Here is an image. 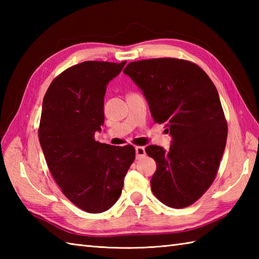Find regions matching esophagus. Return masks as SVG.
Returning a JSON list of instances; mask_svg holds the SVG:
<instances>
[{"instance_id": "esophagus-1", "label": "esophagus", "mask_w": 259, "mask_h": 259, "mask_svg": "<svg viewBox=\"0 0 259 259\" xmlns=\"http://www.w3.org/2000/svg\"><path fill=\"white\" fill-rule=\"evenodd\" d=\"M146 155V150H145V148L144 147H140V146H138V147H136V157L137 158H141V157H144Z\"/></svg>"}]
</instances>
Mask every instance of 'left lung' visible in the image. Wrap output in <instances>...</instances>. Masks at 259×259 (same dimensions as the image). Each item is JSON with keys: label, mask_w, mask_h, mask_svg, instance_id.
I'll return each instance as SVG.
<instances>
[{"label": "left lung", "mask_w": 259, "mask_h": 259, "mask_svg": "<svg viewBox=\"0 0 259 259\" xmlns=\"http://www.w3.org/2000/svg\"><path fill=\"white\" fill-rule=\"evenodd\" d=\"M144 93L153 121L171 135L168 150L150 145L157 170L150 180L159 200L171 208L192 205L216 178L227 140L218 91L197 64L174 58L130 62L123 70Z\"/></svg>", "instance_id": "1"}]
</instances>
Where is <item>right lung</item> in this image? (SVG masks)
I'll list each match as a JSON object with an SVG mask.
<instances>
[{
  "instance_id": "right-lung-1",
  "label": "right lung",
  "mask_w": 259,
  "mask_h": 259,
  "mask_svg": "<svg viewBox=\"0 0 259 259\" xmlns=\"http://www.w3.org/2000/svg\"><path fill=\"white\" fill-rule=\"evenodd\" d=\"M124 64H75L51 82L43 99L38 140L48 167L63 195L90 213L106 211L117 202L136 158L134 146L95 140L104 123L107 84Z\"/></svg>"
}]
</instances>
